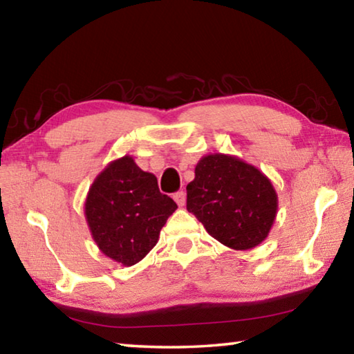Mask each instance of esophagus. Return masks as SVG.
Returning <instances> with one entry per match:
<instances>
[{"label":"esophagus","instance_id":"obj_1","mask_svg":"<svg viewBox=\"0 0 354 354\" xmlns=\"http://www.w3.org/2000/svg\"><path fill=\"white\" fill-rule=\"evenodd\" d=\"M173 200H175L178 203L179 207H183L185 205V192L184 190H179L176 192L175 195H173Z\"/></svg>","mask_w":354,"mask_h":354}]
</instances>
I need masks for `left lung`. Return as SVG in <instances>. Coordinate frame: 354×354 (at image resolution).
Returning a JSON list of instances; mask_svg holds the SVG:
<instances>
[{"instance_id": "obj_1", "label": "left lung", "mask_w": 354, "mask_h": 354, "mask_svg": "<svg viewBox=\"0 0 354 354\" xmlns=\"http://www.w3.org/2000/svg\"><path fill=\"white\" fill-rule=\"evenodd\" d=\"M277 209L270 179L236 156H205L187 184V211L232 250L257 247L270 232Z\"/></svg>"}]
</instances>
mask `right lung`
Returning <instances> with one entry per match:
<instances>
[{
	"mask_svg": "<svg viewBox=\"0 0 354 354\" xmlns=\"http://www.w3.org/2000/svg\"><path fill=\"white\" fill-rule=\"evenodd\" d=\"M176 207L169 195L160 194L153 173L123 156L95 178L86 198V218L101 253L129 267L158 243Z\"/></svg>",
	"mask_w": 354,
	"mask_h": 354,
	"instance_id": "obj_1",
	"label": "right lung"
}]
</instances>
